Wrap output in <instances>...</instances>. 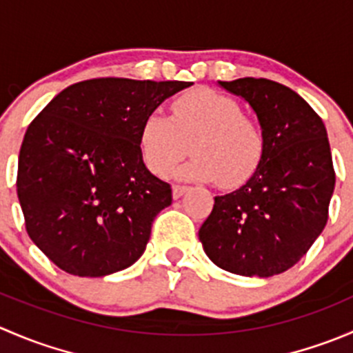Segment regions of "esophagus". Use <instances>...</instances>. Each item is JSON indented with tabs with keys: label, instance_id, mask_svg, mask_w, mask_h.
<instances>
[{
	"label": "esophagus",
	"instance_id": "1",
	"mask_svg": "<svg viewBox=\"0 0 353 353\" xmlns=\"http://www.w3.org/2000/svg\"><path fill=\"white\" fill-rule=\"evenodd\" d=\"M186 191H188V186H184V184H174V186H172V196L176 199L181 198L184 193H186Z\"/></svg>",
	"mask_w": 353,
	"mask_h": 353
}]
</instances>
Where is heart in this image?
I'll return each mask as SVG.
<instances>
[{
	"mask_svg": "<svg viewBox=\"0 0 353 353\" xmlns=\"http://www.w3.org/2000/svg\"><path fill=\"white\" fill-rule=\"evenodd\" d=\"M138 147L155 176H167L190 148L194 155L177 170L181 177L239 188L258 170L266 137L236 99L212 88H194L174 99L170 117L157 110L143 117Z\"/></svg>",
	"mask_w": 353,
	"mask_h": 353,
	"instance_id": "b5f03b06",
	"label": "heart"
}]
</instances>
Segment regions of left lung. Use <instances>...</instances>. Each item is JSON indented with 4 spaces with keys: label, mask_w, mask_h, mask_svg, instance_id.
<instances>
[{
    "label": "left lung",
    "mask_w": 353,
    "mask_h": 353,
    "mask_svg": "<svg viewBox=\"0 0 353 353\" xmlns=\"http://www.w3.org/2000/svg\"><path fill=\"white\" fill-rule=\"evenodd\" d=\"M251 104L266 137L254 176L223 196L198 236L220 268L279 275L301 261L328 222L334 169L321 117L299 94L266 78L220 81Z\"/></svg>",
    "instance_id": "left-lung-1"
}]
</instances>
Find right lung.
Wrapping results in <instances>:
<instances>
[{
	"label": "right lung",
	"instance_id": "1",
	"mask_svg": "<svg viewBox=\"0 0 353 353\" xmlns=\"http://www.w3.org/2000/svg\"><path fill=\"white\" fill-rule=\"evenodd\" d=\"M190 85L92 78L59 92L28 124L17 194L28 237L63 272L104 276L143 254L172 190L145 167L138 131Z\"/></svg>",
	"mask_w": 353,
	"mask_h": 353
}]
</instances>
